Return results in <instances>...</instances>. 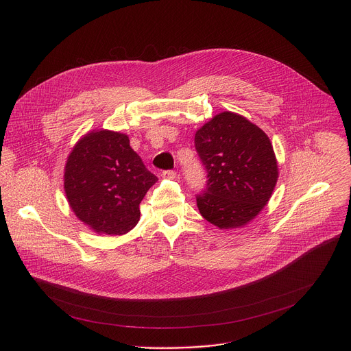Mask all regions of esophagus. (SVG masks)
Returning <instances> with one entry per match:
<instances>
[{"label": "esophagus", "instance_id": "34e87169", "mask_svg": "<svg viewBox=\"0 0 351 351\" xmlns=\"http://www.w3.org/2000/svg\"><path fill=\"white\" fill-rule=\"evenodd\" d=\"M176 176H177V173H176L174 170H165V171L162 173V177H163V178H167V180H174Z\"/></svg>", "mask_w": 351, "mask_h": 351}]
</instances>
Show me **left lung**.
<instances>
[{"label":"left lung","instance_id":"obj_1","mask_svg":"<svg viewBox=\"0 0 351 351\" xmlns=\"http://www.w3.org/2000/svg\"><path fill=\"white\" fill-rule=\"evenodd\" d=\"M206 171V188L196 196L201 216L219 228H237L267 204L278 167L267 135L243 116L216 114L195 135Z\"/></svg>","mask_w":351,"mask_h":351}]
</instances>
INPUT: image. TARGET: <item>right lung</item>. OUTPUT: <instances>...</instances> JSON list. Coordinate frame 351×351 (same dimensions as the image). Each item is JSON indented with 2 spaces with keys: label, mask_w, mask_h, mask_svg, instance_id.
Here are the masks:
<instances>
[{
  "label": "right lung",
  "mask_w": 351,
  "mask_h": 351,
  "mask_svg": "<svg viewBox=\"0 0 351 351\" xmlns=\"http://www.w3.org/2000/svg\"><path fill=\"white\" fill-rule=\"evenodd\" d=\"M156 181L128 136L106 130L86 134L64 167V192L73 212L106 235H121L136 226L139 204Z\"/></svg>",
  "instance_id": "1"
}]
</instances>
